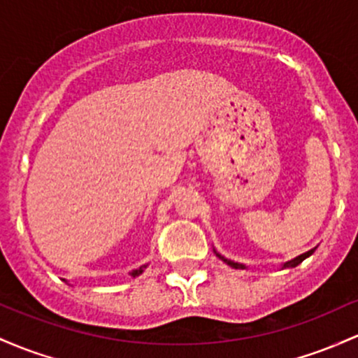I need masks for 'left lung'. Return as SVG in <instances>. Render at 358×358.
Wrapping results in <instances>:
<instances>
[{
    "instance_id": "1",
    "label": "left lung",
    "mask_w": 358,
    "mask_h": 358,
    "mask_svg": "<svg viewBox=\"0 0 358 358\" xmlns=\"http://www.w3.org/2000/svg\"><path fill=\"white\" fill-rule=\"evenodd\" d=\"M314 250H316V248H314ZM314 250H309L308 253H302L301 257H297V258H294V260H290V262H287V263H284V268H289V266H297V265H299V263L304 262L306 258L311 257V255L314 253ZM217 257L221 258L222 262H226L227 265H229V266H233V268H245V265H239V263H234V262H231V260H226V258L221 257V255H217Z\"/></svg>"
}]
</instances>
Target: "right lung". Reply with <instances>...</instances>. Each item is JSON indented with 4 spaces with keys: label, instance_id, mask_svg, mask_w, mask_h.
Listing matches in <instances>:
<instances>
[{
    "label": "right lung",
    "instance_id": "right-lung-1",
    "mask_svg": "<svg viewBox=\"0 0 358 358\" xmlns=\"http://www.w3.org/2000/svg\"><path fill=\"white\" fill-rule=\"evenodd\" d=\"M139 273H143V268H139V270H134V272H131L132 277H137V275H139Z\"/></svg>",
    "mask_w": 358,
    "mask_h": 358
}]
</instances>
